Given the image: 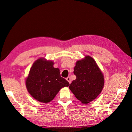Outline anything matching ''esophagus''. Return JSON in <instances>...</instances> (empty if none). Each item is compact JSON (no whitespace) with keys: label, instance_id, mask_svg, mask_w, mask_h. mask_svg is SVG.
Here are the masks:
<instances>
[{"label":"esophagus","instance_id":"1","mask_svg":"<svg viewBox=\"0 0 132 132\" xmlns=\"http://www.w3.org/2000/svg\"><path fill=\"white\" fill-rule=\"evenodd\" d=\"M66 79H67V80L69 82V84H70V83H71V80H70V78L69 77H67Z\"/></svg>","mask_w":132,"mask_h":132}]
</instances>
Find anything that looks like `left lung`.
<instances>
[{"instance_id":"8db88e82","label":"left lung","mask_w":132,"mask_h":132,"mask_svg":"<svg viewBox=\"0 0 132 132\" xmlns=\"http://www.w3.org/2000/svg\"><path fill=\"white\" fill-rule=\"evenodd\" d=\"M74 74L77 78L69 89L82 103L93 101L101 93L104 85V77L95 60L90 56L76 63Z\"/></svg>"}]
</instances>
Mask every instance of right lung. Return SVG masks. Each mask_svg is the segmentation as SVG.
Segmentation results:
<instances>
[{
  "mask_svg": "<svg viewBox=\"0 0 132 132\" xmlns=\"http://www.w3.org/2000/svg\"><path fill=\"white\" fill-rule=\"evenodd\" d=\"M54 63L39 58L31 67L26 80L30 94L36 100L48 103L54 98L60 89L69 83L61 77L59 69L53 67Z\"/></svg>",
  "mask_w": 132,
  "mask_h": 132,
  "instance_id": "add662e5",
  "label": "right lung"
}]
</instances>
